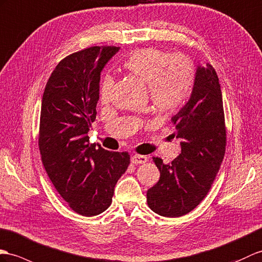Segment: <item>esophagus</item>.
Returning <instances> with one entry per match:
<instances>
[{"label": "esophagus", "mask_w": 262, "mask_h": 262, "mask_svg": "<svg viewBox=\"0 0 262 262\" xmlns=\"http://www.w3.org/2000/svg\"><path fill=\"white\" fill-rule=\"evenodd\" d=\"M148 161V158L145 156H140V155H135L131 157V162L133 164H143Z\"/></svg>", "instance_id": "34e87169"}]
</instances>
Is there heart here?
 <instances>
[{
  "label": "heart",
  "mask_w": 262,
  "mask_h": 262,
  "mask_svg": "<svg viewBox=\"0 0 262 262\" xmlns=\"http://www.w3.org/2000/svg\"><path fill=\"white\" fill-rule=\"evenodd\" d=\"M123 67L148 84L150 100L160 112L168 113L179 109L192 90L193 64L183 55L170 56L163 50L145 48L132 53ZM112 86V78L105 75L100 86L102 101L110 98Z\"/></svg>",
  "instance_id": "b5f03b06"
}]
</instances>
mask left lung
Segmentation results:
<instances>
[{"instance_id": "left-lung-1", "label": "left lung", "mask_w": 262, "mask_h": 262, "mask_svg": "<svg viewBox=\"0 0 262 262\" xmlns=\"http://www.w3.org/2000/svg\"><path fill=\"white\" fill-rule=\"evenodd\" d=\"M181 153L164 164L153 158L160 179L146 192L148 206L162 216L189 213L209 192L226 152V125L218 75L211 64L196 66L192 91L171 119Z\"/></svg>"}]
</instances>
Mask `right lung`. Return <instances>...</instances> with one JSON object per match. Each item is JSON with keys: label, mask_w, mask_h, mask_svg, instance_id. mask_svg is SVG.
Here are the masks:
<instances>
[{"label": "right lung", "mask_w": 262, "mask_h": 262, "mask_svg": "<svg viewBox=\"0 0 262 262\" xmlns=\"http://www.w3.org/2000/svg\"><path fill=\"white\" fill-rule=\"evenodd\" d=\"M118 47H92L63 59L43 93L39 148L47 173L73 211L98 215L110 207L114 187L130 164L127 152L91 144L100 74Z\"/></svg>", "instance_id": "obj_1"}]
</instances>
